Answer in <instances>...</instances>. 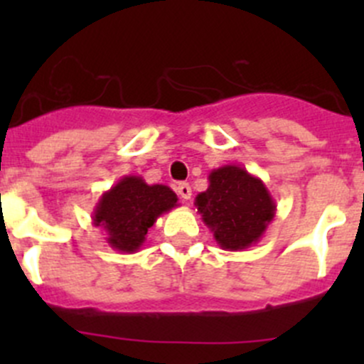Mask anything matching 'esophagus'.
I'll return each instance as SVG.
<instances>
[{
  "mask_svg": "<svg viewBox=\"0 0 364 364\" xmlns=\"http://www.w3.org/2000/svg\"><path fill=\"white\" fill-rule=\"evenodd\" d=\"M178 196L181 197V199H185V200H188L190 197H192V188H190V185L188 183H179L178 185Z\"/></svg>",
  "mask_w": 364,
  "mask_h": 364,
  "instance_id": "1",
  "label": "esophagus"
}]
</instances>
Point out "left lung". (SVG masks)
Wrapping results in <instances>:
<instances>
[{
  "label": "left lung",
  "mask_w": 364,
  "mask_h": 364,
  "mask_svg": "<svg viewBox=\"0 0 364 364\" xmlns=\"http://www.w3.org/2000/svg\"><path fill=\"white\" fill-rule=\"evenodd\" d=\"M208 179V190L196 197L203 222L223 250L250 248L264 236L277 213L269 190L240 165L213 168Z\"/></svg>",
  "instance_id": "8db88e82"
}]
</instances>
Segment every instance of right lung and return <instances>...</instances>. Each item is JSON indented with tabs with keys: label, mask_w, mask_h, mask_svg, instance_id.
Returning <instances> with one entry per match:
<instances>
[{
	"label": "right lung",
	"mask_w": 364,
	"mask_h": 364,
	"mask_svg": "<svg viewBox=\"0 0 364 364\" xmlns=\"http://www.w3.org/2000/svg\"><path fill=\"white\" fill-rule=\"evenodd\" d=\"M176 205L178 196L168 186L148 185L141 176H123L102 193L93 209V223L105 230V240L114 250L135 253L156 218Z\"/></svg>",
	"instance_id": "1"
}]
</instances>
